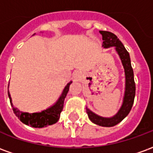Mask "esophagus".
I'll return each instance as SVG.
<instances>
[{
  "instance_id": "esophagus-1",
  "label": "esophagus",
  "mask_w": 153,
  "mask_h": 153,
  "mask_svg": "<svg viewBox=\"0 0 153 153\" xmlns=\"http://www.w3.org/2000/svg\"><path fill=\"white\" fill-rule=\"evenodd\" d=\"M74 78H75V79H78L79 78V73H76L74 74Z\"/></svg>"
}]
</instances>
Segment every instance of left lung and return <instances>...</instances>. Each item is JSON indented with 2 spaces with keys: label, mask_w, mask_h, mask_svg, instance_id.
Instances as JSON below:
<instances>
[{
  "label": "left lung",
  "mask_w": 153,
  "mask_h": 153,
  "mask_svg": "<svg viewBox=\"0 0 153 153\" xmlns=\"http://www.w3.org/2000/svg\"><path fill=\"white\" fill-rule=\"evenodd\" d=\"M102 36V47L104 48L115 47L116 53L118 54L121 60L122 65L125 70V94L123 97V102L120 108L112 117H102L93 112L91 110L86 107V112L91 121L100 126L103 127H112L119 124L128 115L130 111L135 97V83L134 79V71L131 66V60L129 54L125 49L124 45L120 41L116 35L107 31H100Z\"/></svg>",
  "instance_id": "8db88e82"
}]
</instances>
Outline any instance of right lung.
Wrapping results in <instances>:
<instances>
[{"label": "right lung", "instance_id": "right-lung-1", "mask_svg": "<svg viewBox=\"0 0 153 153\" xmlns=\"http://www.w3.org/2000/svg\"><path fill=\"white\" fill-rule=\"evenodd\" d=\"M71 83H72V81L67 83V85L65 87V88L62 91L60 97L52 106L42 111L34 113L23 112L21 111H19L17 107H15L12 103L11 97L8 89V96L10 98V105L13 108V111L15 115L20 120L22 123L28 126L33 127V128H43V127H47L48 125H54L60 119V113L63 110L64 101L67 93L69 92L70 85Z\"/></svg>", "mask_w": 153, "mask_h": 153}]
</instances>
